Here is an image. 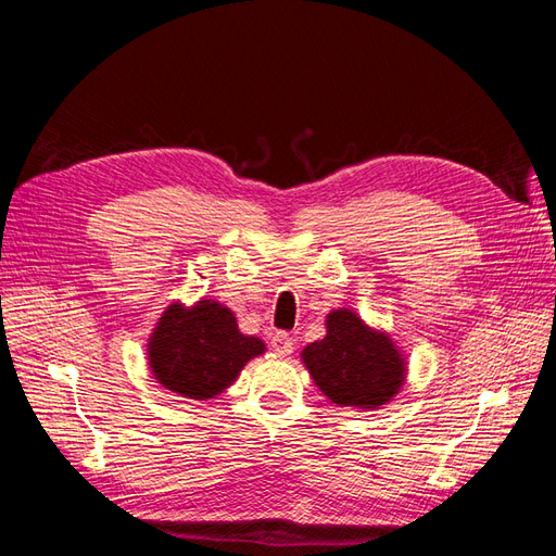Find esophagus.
Listing matches in <instances>:
<instances>
[{
    "label": "esophagus",
    "instance_id": "34e87169",
    "mask_svg": "<svg viewBox=\"0 0 556 556\" xmlns=\"http://www.w3.org/2000/svg\"><path fill=\"white\" fill-rule=\"evenodd\" d=\"M271 350L276 352V355H280V357L292 355L294 343H292V339H290V333H288V331H276V333L271 336Z\"/></svg>",
    "mask_w": 556,
    "mask_h": 556
}]
</instances>
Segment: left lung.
<instances>
[{"instance_id": "left-lung-1", "label": "left lung", "mask_w": 556, "mask_h": 556, "mask_svg": "<svg viewBox=\"0 0 556 556\" xmlns=\"http://www.w3.org/2000/svg\"><path fill=\"white\" fill-rule=\"evenodd\" d=\"M327 336L301 350L317 390L336 406L376 410L406 382L408 364L390 333L368 327L350 308L327 315Z\"/></svg>"}]
</instances>
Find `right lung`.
<instances>
[{
	"instance_id": "1",
	"label": "right lung",
	"mask_w": 556,
	"mask_h": 556,
	"mask_svg": "<svg viewBox=\"0 0 556 556\" xmlns=\"http://www.w3.org/2000/svg\"><path fill=\"white\" fill-rule=\"evenodd\" d=\"M264 350L257 336L241 333L220 301L201 299L192 306L174 301L150 333L148 366L169 392L206 401L223 394Z\"/></svg>"
}]
</instances>
